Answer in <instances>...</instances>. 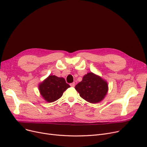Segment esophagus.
Masks as SVG:
<instances>
[{"label":"esophagus","instance_id":"obj_1","mask_svg":"<svg viewBox=\"0 0 147 147\" xmlns=\"http://www.w3.org/2000/svg\"><path fill=\"white\" fill-rule=\"evenodd\" d=\"M70 86H71V87H74L75 86V83L73 82V83H71V84H70Z\"/></svg>","mask_w":147,"mask_h":147}]
</instances>
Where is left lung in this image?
Here are the masks:
<instances>
[{"mask_svg": "<svg viewBox=\"0 0 147 147\" xmlns=\"http://www.w3.org/2000/svg\"><path fill=\"white\" fill-rule=\"evenodd\" d=\"M80 96L91 103L103 100L108 91L107 82L100 76L90 72L83 77L82 80L75 86Z\"/></svg>", "mask_w": 147, "mask_h": 147, "instance_id": "obj_1", "label": "left lung"}]
</instances>
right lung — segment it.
Here are the masks:
<instances>
[{
    "mask_svg": "<svg viewBox=\"0 0 147 147\" xmlns=\"http://www.w3.org/2000/svg\"><path fill=\"white\" fill-rule=\"evenodd\" d=\"M63 78L50 75L38 85L40 94L47 102L52 103L60 98L63 92L69 88Z\"/></svg>",
    "mask_w": 147,
    "mask_h": 147,
    "instance_id": "obj_1",
    "label": "right lung"
}]
</instances>
